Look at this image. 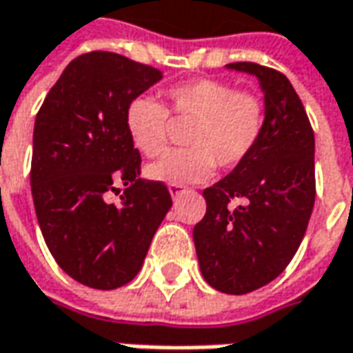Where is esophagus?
I'll list each match as a JSON object with an SVG mask.
<instances>
[{"instance_id": "esophagus-1", "label": "esophagus", "mask_w": 353, "mask_h": 353, "mask_svg": "<svg viewBox=\"0 0 353 353\" xmlns=\"http://www.w3.org/2000/svg\"><path fill=\"white\" fill-rule=\"evenodd\" d=\"M184 192H186L184 186H179V184H171V186H169V194H171L172 198H179V196Z\"/></svg>"}]
</instances>
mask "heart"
<instances>
[{
  "label": "heart",
  "instance_id": "b5f03b06",
  "mask_svg": "<svg viewBox=\"0 0 353 353\" xmlns=\"http://www.w3.org/2000/svg\"><path fill=\"white\" fill-rule=\"evenodd\" d=\"M165 97L172 114L194 118L186 136L190 148L169 151L148 165L149 181L179 186L202 182L214 174L215 163L233 169L256 148L266 122V106L256 93L237 91L217 79H196L172 85ZM167 108L151 97H138L128 105V136L145 157H157L167 145Z\"/></svg>",
  "mask_w": 353,
  "mask_h": 353
}]
</instances>
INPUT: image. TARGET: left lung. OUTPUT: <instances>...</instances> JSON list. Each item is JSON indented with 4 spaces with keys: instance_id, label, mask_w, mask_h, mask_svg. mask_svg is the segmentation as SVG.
Instances as JSON below:
<instances>
[{
    "instance_id": "left-lung-1",
    "label": "left lung",
    "mask_w": 353,
    "mask_h": 353,
    "mask_svg": "<svg viewBox=\"0 0 353 353\" xmlns=\"http://www.w3.org/2000/svg\"><path fill=\"white\" fill-rule=\"evenodd\" d=\"M225 68L259 79L266 122L247 159L204 190L205 215L192 235L204 280L243 295L276 280L303 241L314 204V134L283 73L252 61ZM231 199L243 204L231 210Z\"/></svg>"
}]
</instances>
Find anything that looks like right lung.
Masks as SVG:
<instances>
[{
	"instance_id": "add662e5",
	"label": "right lung",
	"mask_w": 353,
	"mask_h": 353,
	"mask_svg": "<svg viewBox=\"0 0 353 353\" xmlns=\"http://www.w3.org/2000/svg\"><path fill=\"white\" fill-rule=\"evenodd\" d=\"M163 73L114 52L68 63L40 106L32 134L30 190L42 237L60 268L93 290L132 281L171 210L163 182L141 181L126 130L128 105ZM127 190L104 200L114 182Z\"/></svg>"
}]
</instances>
